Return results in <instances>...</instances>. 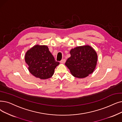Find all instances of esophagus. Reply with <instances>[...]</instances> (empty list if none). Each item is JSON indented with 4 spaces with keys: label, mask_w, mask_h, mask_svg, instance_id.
I'll return each mask as SVG.
<instances>
[{
    "label": "esophagus",
    "mask_w": 122,
    "mask_h": 122,
    "mask_svg": "<svg viewBox=\"0 0 122 122\" xmlns=\"http://www.w3.org/2000/svg\"><path fill=\"white\" fill-rule=\"evenodd\" d=\"M65 62H66V60H65V59H62V60L60 61V63H62V64H63V63H64Z\"/></svg>",
    "instance_id": "obj_1"
}]
</instances>
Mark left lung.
Returning <instances> with one entry per match:
<instances>
[{
	"label": "left lung",
	"mask_w": 122,
	"mask_h": 122,
	"mask_svg": "<svg viewBox=\"0 0 122 122\" xmlns=\"http://www.w3.org/2000/svg\"><path fill=\"white\" fill-rule=\"evenodd\" d=\"M71 56L65 65L72 75L78 78H84L92 73L96 67L97 52L89 45L78 46L70 51Z\"/></svg>",
	"instance_id": "8db88e82"
}]
</instances>
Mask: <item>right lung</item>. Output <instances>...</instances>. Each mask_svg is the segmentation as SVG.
Returning a JSON list of instances; mask_svg holds the SVG:
<instances>
[{
    "mask_svg": "<svg viewBox=\"0 0 122 122\" xmlns=\"http://www.w3.org/2000/svg\"><path fill=\"white\" fill-rule=\"evenodd\" d=\"M25 61L28 66L30 73L40 79L51 78L54 74L55 68L60 64L55 60L48 46L38 44L26 52Z\"/></svg>",
    "mask_w": 122,
    "mask_h": 122,
    "instance_id": "right-lung-1",
    "label": "right lung"
}]
</instances>
